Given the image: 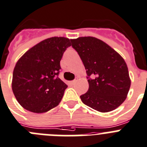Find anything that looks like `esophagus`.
I'll use <instances>...</instances> for the list:
<instances>
[{
  "instance_id": "34e87169",
  "label": "esophagus",
  "mask_w": 147,
  "mask_h": 147,
  "mask_svg": "<svg viewBox=\"0 0 147 147\" xmlns=\"http://www.w3.org/2000/svg\"><path fill=\"white\" fill-rule=\"evenodd\" d=\"M76 81H77V78L75 79L74 80H72V81H71V82H69V83H70V84H71V85H72V86H73V85H74V84L76 83Z\"/></svg>"
}]
</instances>
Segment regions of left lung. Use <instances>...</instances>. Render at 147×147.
I'll return each mask as SVG.
<instances>
[{"mask_svg":"<svg viewBox=\"0 0 147 147\" xmlns=\"http://www.w3.org/2000/svg\"><path fill=\"white\" fill-rule=\"evenodd\" d=\"M87 74L88 91L80 96L86 106L109 112L126 100L131 86L127 65L118 53L94 37L71 39Z\"/></svg>","mask_w":147,"mask_h":147,"instance_id":"obj_1","label":"left lung"}]
</instances>
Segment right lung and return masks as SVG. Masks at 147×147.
<instances>
[{
    "instance_id": "obj_1",
    "label": "right lung",
    "mask_w": 147,
    "mask_h": 147,
    "mask_svg": "<svg viewBox=\"0 0 147 147\" xmlns=\"http://www.w3.org/2000/svg\"><path fill=\"white\" fill-rule=\"evenodd\" d=\"M71 45L67 38H47L27 51L17 61L12 88L24 109L44 113L59 104L67 87L58 76L60 61Z\"/></svg>"
}]
</instances>
